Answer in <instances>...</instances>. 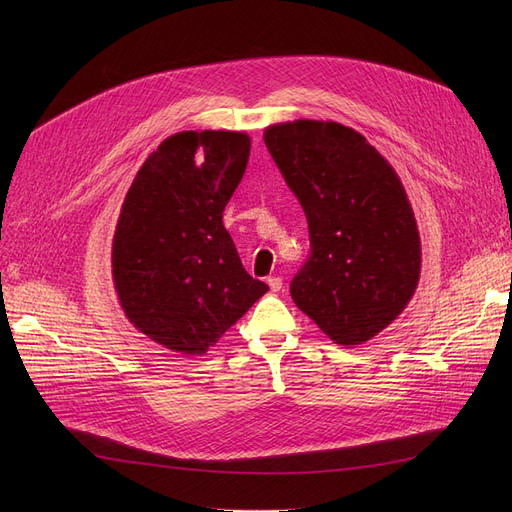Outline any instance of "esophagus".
I'll list each match as a JSON object with an SVG mask.
<instances>
[{"label": "esophagus", "instance_id": "obj_1", "mask_svg": "<svg viewBox=\"0 0 512 512\" xmlns=\"http://www.w3.org/2000/svg\"><path fill=\"white\" fill-rule=\"evenodd\" d=\"M267 284H270L272 292H280V290H282V278L272 276V278H267Z\"/></svg>", "mask_w": 512, "mask_h": 512}]
</instances>
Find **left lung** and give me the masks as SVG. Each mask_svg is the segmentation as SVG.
<instances>
[{"instance_id": "8db88e82", "label": "left lung", "mask_w": 512, "mask_h": 512, "mask_svg": "<svg viewBox=\"0 0 512 512\" xmlns=\"http://www.w3.org/2000/svg\"><path fill=\"white\" fill-rule=\"evenodd\" d=\"M263 141L309 224L294 305L336 344L371 340L419 284L421 238L405 186L363 134L338 122L272 124Z\"/></svg>"}]
</instances>
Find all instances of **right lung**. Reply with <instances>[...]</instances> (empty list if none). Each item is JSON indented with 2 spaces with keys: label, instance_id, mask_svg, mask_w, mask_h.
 <instances>
[{
  "label": "right lung",
  "instance_id": "right-lung-1",
  "mask_svg": "<svg viewBox=\"0 0 512 512\" xmlns=\"http://www.w3.org/2000/svg\"><path fill=\"white\" fill-rule=\"evenodd\" d=\"M245 132L184 130L134 176L112 242L130 324L180 355H205L270 290L240 263L222 213L247 170Z\"/></svg>",
  "mask_w": 512,
  "mask_h": 512
}]
</instances>
